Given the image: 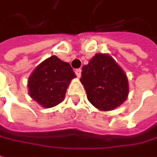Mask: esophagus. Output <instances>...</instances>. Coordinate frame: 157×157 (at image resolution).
Segmentation results:
<instances>
[{
	"instance_id": "34e87169",
	"label": "esophagus",
	"mask_w": 157,
	"mask_h": 157,
	"mask_svg": "<svg viewBox=\"0 0 157 157\" xmlns=\"http://www.w3.org/2000/svg\"><path fill=\"white\" fill-rule=\"evenodd\" d=\"M81 73H82V69L81 68H78L75 70V75H77V77H80L81 76Z\"/></svg>"
}]
</instances>
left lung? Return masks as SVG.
<instances>
[{
    "label": "left lung",
    "mask_w": 157,
    "mask_h": 157,
    "mask_svg": "<svg viewBox=\"0 0 157 157\" xmlns=\"http://www.w3.org/2000/svg\"><path fill=\"white\" fill-rule=\"evenodd\" d=\"M82 70L80 81L92 105L112 111L126 101L129 92L126 75L109 54L97 53Z\"/></svg>",
    "instance_id": "obj_1"
}]
</instances>
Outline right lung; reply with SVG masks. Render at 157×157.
<instances>
[{
	"mask_svg": "<svg viewBox=\"0 0 157 157\" xmlns=\"http://www.w3.org/2000/svg\"><path fill=\"white\" fill-rule=\"evenodd\" d=\"M75 77L70 64L52 55L42 61L30 75V97L44 108L57 105L65 98L67 89Z\"/></svg>",
	"mask_w": 157,
	"mask_h": 157,
	"instance_id": "right-lung-1",
	"label": "right lung"
}]
</instances>
